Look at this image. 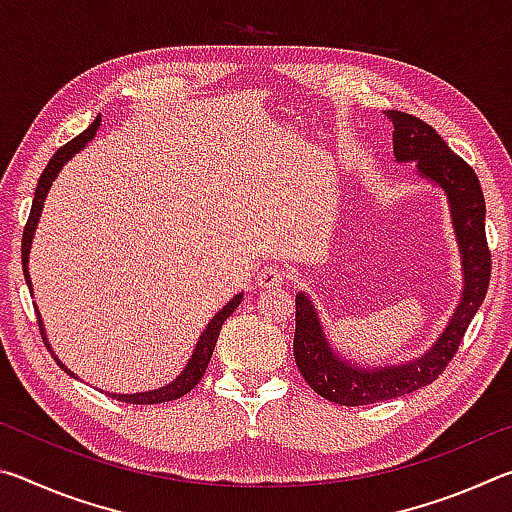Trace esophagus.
<instances>
[{
  "label": "esophagus",
  "instance_id": "34e87169",
  "mask_svg": "<svg viewBox=\"0 0 512 512\" xmlns=\"http://www.w3.org/2000/svg\"><path fill=\"white\" fill-rule=\"evenodd\" d=\"M284 280H287V271H284V268L277 266V264H266L262 271L257 273V284L262 289L282 287Z\"/></svg>",
  "mask_w": 512,
  "mask_h": 512
}]
</instances>
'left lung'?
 <instances>
[{"instance_id":"1","label":"left lung","mask_w":512,"mask_h":512,"mask_svg":"<svg viewBox=\"0 0 512 512\" xmlns=\"http://www.w3.org/2000/svg\"><path fill=\"white\" fill-rule=\"evenodd\" d=\"M393 124V155L397 162H415L418 178L440 187L461 255L463 291L443 334L431 348L411 361L393 366H361L345 359L329 343L318 309L305 291L296 293V334L293 357L307 384L325 400L343 406L395 400L429 386L443 375L463 341V334L483 305L490 282V250L485 241V201L474 169L449 149L429 124L406 112L384 110Z\"/></svg>"}]
</instances>
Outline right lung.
<instances>
[{
  "label": "right lung",
  "instance_id": "obj_1",
  "mask_svg": "<svg viewBox=\"0 0 512 512\" xmlns=\"http://www.w3.org/2000/svg\"><path fill=\"white\" fill-rule=\"evenodd\" d=\"M101 126V117H97L92 121V124L85 128L81 135H76L72 142H67L65 146H60V149L54 153V158L49 160V164L45 167V171L40 173V180H38V187H36V196H33V205H31V214H29V221H27V228H24V235H22V271H24V280L29 284V291L31 289V275H29V253H31V244H33V235H36V228H38V221H40V214H42V207H45V198L49 194L51 185H54V180L58 176V171L65 167V164L74 158L76 153L83 151L85 146H88L94 135H97ZM244 300V293H237L235 298L230 302H225L223 309L216 311L212 316L210 323L203 329V334L198 336L196 341V348L192 352V357L185 363V368L180 370V375L169 381L167 386H160V388H153V391H144V393H108L110 397H115L119 402H128V404H158V402H171V400H178V397L187 395L192 388L201 381V377L205 375L207 370V363L212 359V352H214V345L216 339H219V332L225 320L239 307V302ZM36 314H38V325H40V334H42V341H45L47 350L51 352V357L58 363L60 368H63L69 377L79 379L74 375L72 370H69L63 361H60L54 350H51L49 339H47V332H45V325H42V316L36 307Z\"/></svg>",
  "mask_w": 512,
  "mask_h": 512
}]
</instances>
